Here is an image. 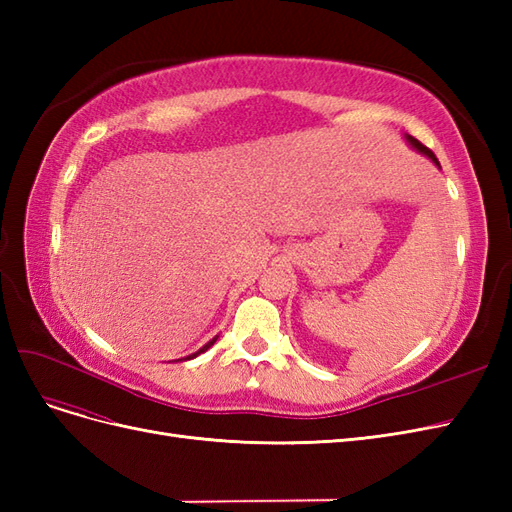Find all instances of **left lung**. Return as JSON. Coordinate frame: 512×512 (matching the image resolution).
<instances>
[{
  "mask_svg": "<svg viewBox=\"0 0 512 512\" xmlns=\"http://www.w3.org/2000/svg\"><path fill=\"white\" fill-rule=\"evenodd\" d=\"M406 138H408V143H410V145H412V147H414V149H418V151H421V153H425V156H427V158H431V160H433V162H436V164H438V166H440V162H438V158H436V156H433V151H431V149H429V147H425V145H423V143H421V141H416V138H414V136H410V134H408V136H406Z\"/></svg>",
  "mask_w": 512,
  "mask_h": 512,
  "instance_id": "8db88e82",
  "label": "left lung"
}]
</instances>
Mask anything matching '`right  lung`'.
<instances>
[{"label":"right lung","mask_w":512,"mask_h":512,"mask_svg":"<svg viewBox=\"0 0 512 512\" xmlns=\"http://www.w3.org/2000/svg\"><path fill=\"white\" fill-rule=\"evenodd\" d=\"M215 339H218V337H213V339H211V342H209V344H205V346H203V348H200V350H198V352H196V354H190V356H188V359H194V356H198V354H200V352H205V350H207V348H211V346H213V344H215Z\"/></svg>","instance_id":"add662e5"}]
</instances>
